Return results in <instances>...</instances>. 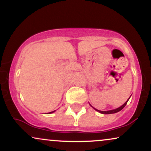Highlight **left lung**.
<instances>
[{"instance_id":"obj_1","label":"left lung","mask_w":151,"mask_h":151,"mask_svg":"<svg viewBox=\"0 0 151 151\" xmlns=\"http://www.w3.org/2000/svg\"><path fill=\"white\" fill-rule=\"evenodd\" d=\"M130 99V98H129ZM129 99L127 100V101H126L125 103L124 104H123L122 106H120V107H119V108H117V109H114V110H110V111H99V110H97V109H96L95 108H93L95 109V110L96 111H99V113H101V114H115V113H117V112H119V111H120L121 110H122L123 109H124V107H125V106L126 105V104H127V102H128V101H129Z\"/></svg>"}]
</instances>
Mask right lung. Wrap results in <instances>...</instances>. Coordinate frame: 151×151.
<instances>
[{
    "label": "right lung",
    "instance_id": "add662e5",
    "mask_svg": "<svg viewBox=\"0 0 151 151\" xmlns=\"http://www.w3.org/2000/svg\"><path fill=\"white\" fill-rule=\"evenodd\" d=\"M53 112H55V111H52V112H50L49 114H51V113H53ZM48 114V113H47Z\"/></svg>",
    "mask_w": 151,
    "mask_h": 151
}]
</instances>
